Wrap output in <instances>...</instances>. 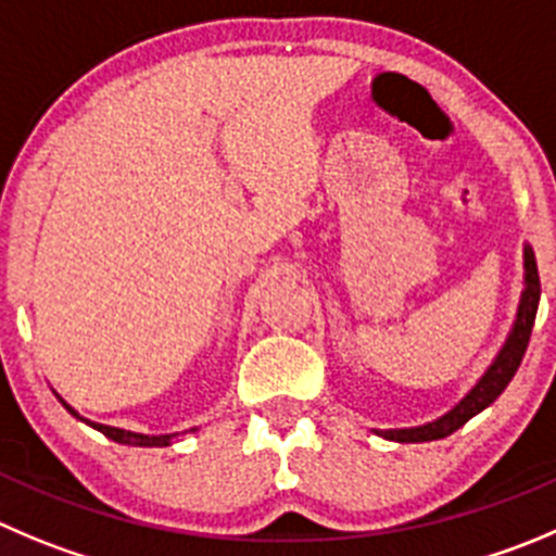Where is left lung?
<instances>
[{"label": "left lung", "mask_w": 556, "mask_h": 556, "mask_svg": "<svg viewBox=\"0 0 556 556\" xmlns=\"http://www.w3.org/2000/svg\"><path fill=\"white\" fill-rule=\"evenodd\" d=\"M538 303H541V278H538V262L532 245L525 242V289H521L519 308H516V319H513L510 332H507L505 343L496 352V357L491 361V366L485 368L483 377L472 384L467 395L453 406L451 412H445L442 417L431 422H422V426H409V428H374L377 437L390 442H433L442 440L447 433L458 431L467 420H472L475 415L485 409V406L494 404L502 395V390L510 384V379L516 377L521 366V357L527 352V343H530L532 325H535Z\"/></svg>", "instance_id": "8db88e82"}]
</instances>
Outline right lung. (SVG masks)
Here are the masks:
<instances>
[{
  "label": "right lung",
  "instance_id": "add662e5",
  "mask_svg": "<svg viewBox=\"0 0 556 556\" xmlns=\"http://www.w3.org/2000/svg\"><path fill=\"white\" fill-rule=\"evenodd\" d=\"M56 399L62 401V406H65V409L71 412L73 417H78V420H84V422H87V426H92L94 431L105 433L109 440L119 442V445H134V447H166V445H172L174 440H177V433H139V431H125V428H116V426H103V422H92V420H87V417L78 415V412L73 409V406L67 404L65 399H62V395H56ZM190 431H195V428H190ZM182 433H185V431H182Z\"/></svg>",
  "mask_w": 556,
  "mask_h": 556
}]
</instances>
